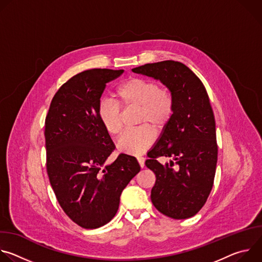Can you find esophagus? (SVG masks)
Here are the masks:
<instances>
[{
    "mask_svg": "<svg viewBox=\"0 0 262 262\" xmlns=\"http://www.w3.org/2000/svg\"><path fill=\"white\" fill-rule=\"evenodd\" d=\"M137 161H138V163H139L140 167H141V168H144V163H145V160H144V158H142V157H139V158H137Z\"/></svg>",
    "mask_w": 262,
    "mask_h": 262,
    "instance_id": "34e87169",
    "label": "esophagus"
}]
</instances>
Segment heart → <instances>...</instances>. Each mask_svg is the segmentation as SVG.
Here are the masks:
<instances>
[{
    "instance_id": "heart-1",
    "label": "heart",
    "mask_w": 262,
    "mask_h": 262,
    "mask_svg": "<svg viewBox=\"0 0 262 262\" xmlns=\"http://www.w3.org/2000/svg\"><path fill=\"white\" fill-rule=\"evenodd\" d=\"M117 97L122 106L140 108L138 123L143 124L125 132L118 140L117 148L125 155L140 156L156 142L157 133L153 128L162 130L171 122L174 115V97L167 87L141 77L125 80L117 88ZM97 114L107 134L118 136L122 132V112L116 101L107 98L100 100Z\"/></svg>"
}]
</instances>
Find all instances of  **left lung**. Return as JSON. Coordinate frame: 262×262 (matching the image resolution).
Masks as SVG:
<instances>
[{
    "label": "left lung",
    "instance_id": "left-lung-1",
    "mask_svg": "<svg viewBox=\"0 0 262 262\" xmlns=\"http://www.w3.org/2000/svg\"><path fill=\"white\" fill-rule=\"evenodd\" d=\"M160 80L174 97V115L145 162L157 180L151 201L163 214L176 219L195 215L213 185L217 161L215 121L201 80L184 64L167 60L133 68ZM170 157L162 165L157 159Z\"/></svg>",
    "mask_w": 262,
    "mask_h": 262
}]
</instances>
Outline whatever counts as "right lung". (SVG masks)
I'll return each mask as SVG.
<instances>
[{"label": "right lung", "instance_id": "add662e5", "mask_svg": "<svg viewBox=\"0 0 262 262\" xmlns=\"http://www.w3.org/2000/svg\"><path fill=\"white\" fill-rule=\"evenodd\" d=\"M123 69L85 70L64 83L46 117L47 171L56 198L69 219L95 229L116 214L120 195L140 172L136 158L119 155L103 166L115 146L98 119L106 83Z\"/></svg>", "mask_w": 262, "mask_h": 262}]
</instances>
